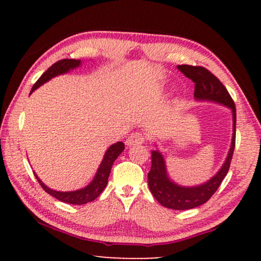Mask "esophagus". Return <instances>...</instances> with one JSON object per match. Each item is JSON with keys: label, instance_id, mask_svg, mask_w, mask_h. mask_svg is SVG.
Listing matches in <instances>:
<instances>
[{"label": "esophagus", "instance_id": "esophagus-1", "mask_svg": "<svg viewBox=\"0 0 261 261\" xmlns=\"http://www.w3.org/2000/svg\"><path fill=\"white\" fill-rule=\"evenodd\" d=\"M146 140V137H145L141 132H134L129 136V138L126 139V145L127 146H134L137 144H143L144 141Z\"/></svg>", "mask_w": 261, "mask_h": 261}]
</instances>
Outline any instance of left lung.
I'll list each match as a JSON object with an SVG mask.
<instances>
[{
  "instance_id": "left-lung-1",
  "label": "left lung",
  "mask_w": 261,
  "mask_h": 261,
  "mask_svg": "<svg viewBox=\"0 0 261 261\" xmlns=\"http://www.w3.org/2000/svg\"><path fill=\"white\" fill-rule=\"evenodd\" d=\"M185 76L194 83V96L198 100H212L215 102L228 106L232 110L233 120V135L230 151L227 160L221 168L220 171L208 182L193 188H183L170 182L167 176L166 165L163 156L159 151H152V167L147 175L148 187L154 198L162 206L170 210H190L198 207L211 199V197L216 192V190L226 177L230 162L232 159L233 149L236 141V107L232 98L229 94L219 78L214 76L210 70L200 65H178L177 67Z\"/></svg>"
}]
</instances>
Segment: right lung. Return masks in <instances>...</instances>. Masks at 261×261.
Masks as SVG:
<instances>
[{"label":"right lung","instance_id":"right-lung-1","mask_svg":"<svg viewBox=\"0 0 261 261\" xmlns=\"http://www.w3.org/2000/svg\"><path fill=\"white\" fill-rule=\"evenodd\" d=\"M79 65H81V60L64 59V60L57 61L56 63H54L51 67L48 68L47 71L43 72L41 74V77L35 82L32 90H31V93H32L34 90H37L39 86L42 85L43 83L49 81L50 78L57 76V74L65 73L67 71H69L70 69H74L79 67ZM123 149H124V144H123L122 141L112 145V146L108 148V151L106 152L103 160L99 167L98 173H96L94 179L92 180V183L90 185H87L86 188H84L82 190H77V191H72V192L55 191V190L47 188L46 185L38 178L37 175L34 176L35 178L38 179L39 184L41 185V188L45 190L47 193H49L50 196L56 198V199H59L60 201L67 202V204H71V205L87 204V202L93 201L94 199H96V198L99 197V194L105 190L106 185L108 183V177H109L110 170H112L113 163L115 160H116L117 156L123 152Z\"/></svg>","mask_w":261,"mask_h":261}]
</instances>
